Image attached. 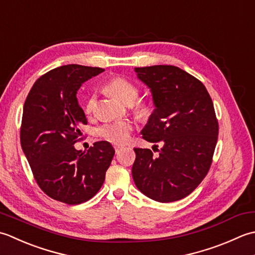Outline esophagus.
Here are the masks:
<instances>
[{
    "instance_id": "esophagus-1",
    "label": "esophagus",
    "mask_w": 255,
    "mask_h": 255,
    "mask_svg": "<svg viewBox=\"0 0 255 255\" xmlns=\"http://www.w3.org/2000/svg\"><path fill=\"white\" fill-rule=\"evenodd\" d=\"M113 147H114V149H116V153H119L123 148L122 145H114Z\"/></svg>"
}]
</instances>
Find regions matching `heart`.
<instances>
[{
	"label": "heart",
	"instance_id": "b5f03b06",
	"mask_svg": "<svg viewBox=\"0 0 255 255\" xmlns=\"http://www.w3.org/2000/svg\"><path fill=\"white\" fill-rule=\"evenodd\" d=\"M103 89L109 95L117 98L126 105H132L135 114L143 120H146L153 113V106L146 100H136L138 97V88L132 81L124 77H113L106 82ZM96 99L93 95H89L84 102V111L90 114L95 107ZM133 132V126L128 121H117L103 124L99 128L98 133L102 138L111 142L113 144H123L128 141L129 136Z\"/></svg>",
	"mask_w": 255,
	"mask_h": 255
}]
</instances>
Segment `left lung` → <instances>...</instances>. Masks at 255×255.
<instances>
[{
  "instance_id": "obj_1",
  "label": "left lung",
  "mask_w": 255,
  "mask_h": 255,
  "mask_svg": "<svg viewBox=\"0 0 255 255\" xmlns=\"http://www.w3.org/2000/svg\"><path fill=\"white\" fill-rule=\"evenodd\" d=\"M135 72L150 89L156 108L143 138L163 142V147L157 148L158 156L148 148H134V183L153 200L183 199L198 187L212 163L219 134L214 103L204 84L178 67H139Z\"/></svg>"
}]
</instances>
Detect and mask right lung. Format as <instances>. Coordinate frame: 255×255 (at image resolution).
<instances>
[{"instance_id": "right-lung-1", "label": "right lung", "mask_w": 255, "mask_h": 255, "mask_svg": "<svg viewBox=\"0 0 255 255\" xmlns=\"http://www.w3.org/2000/svg\"><path fill=\"white\" fill-rule=\"evenodd\" d=\"M105 69L67 65L39 77L23 109L20 145L39 188L50 198L68 205L91 199L103 185L114 155L107 141L87 152L75 148L87 124L77 91Z\"/></svg>"}]
</instances>
